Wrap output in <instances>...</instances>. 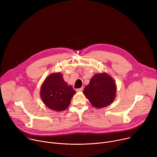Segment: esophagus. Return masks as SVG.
Listing matches in <instances>:
<instances>
[{
	"mask_svg": "<svg viewBox=\"0 0 157 157\" xmlns=\"http://www.w3.org/2000/svg\"><path fill=\"white\" fill-rule=\"evenodd\" d=\"M83 89H84V87H81V88H79V89H76V91H77V92H81V91H82Z\"/></svg>",
	"mask_w": 157,
	"mask_h": 157,
	"instance_id": "esophagus-1",
	"label": "esophagus"
}]
</instances>
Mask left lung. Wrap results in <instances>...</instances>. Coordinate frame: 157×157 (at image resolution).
Segmentation results:
<instances>
[{
  "label": "left lung",
  "mask_w": 157,
  "mask_h": 157,
  "mask_svg": "<svg viewBox=\"0 0 157 157\" xmlns=\"http://www.w3.org/2000/svg\"><path fill=\"white\" fill-rule=\"evenodd\" d=\"M116 84L105 73L96 74L83 90V93L96 108L105 107L113 102L116 95Z\"/></svg>",
  "instance_id": "8db88e82"
}]
</instances>
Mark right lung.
Segmentation results:
<instances>
[{
	"label": "right lung",
	"instance_id": "right-lung-1",
	"mask_svg": "<svg viewBox=\"0 0 157 157\" xmlns=\"http://www.w3.org/2000/svg\"><path fill=\"white\" fill-rule=\"evenodd\" d=\"M75 93L73 87L64 81L60 73L49 75L44 79L40 89L43 103L56 111H63L68 107Z\"/></svg>",
	"mask_w": 157,
	"mask_h": 157
}]
</instances>
